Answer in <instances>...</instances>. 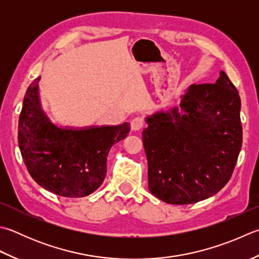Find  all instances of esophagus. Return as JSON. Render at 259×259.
<instances>
[{
  "instance_id": "esophagus-1",
  "label": "esophagus",
  "mask_w": 259,
  "mask_h": 259,
  "mask_svg": "<svg viewBox=\"0 0 259 259\" xmlns=\"http://www.w3.org/2000/svg\"><path fill=\"white\" fill-rule=\"evenodd\" d=\"M145 126V119L143 116H136L131 120V129L135 131H138Z\"/></svg>"
}]
</instances>
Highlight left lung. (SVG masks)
Here are the masks:
<instances>
[{
	"mask_svg": "<svg viewBox=\"0 0 259 259\" xmlns=\"http://www.w3.org/2000/svg\"><path fill=\"white\" fill-rule=\"evenodd\" d=\"M180 114L147 118L143 143L148 189L168 204L195 203L218 193L234 173L242 144L240 96L221 70L214 84H193Z\"/></svg>",
	"mask_w": 259,
	"mask_h": 259,
	"instance_id": "1",
	"label": "left lung"
}]
</instances>
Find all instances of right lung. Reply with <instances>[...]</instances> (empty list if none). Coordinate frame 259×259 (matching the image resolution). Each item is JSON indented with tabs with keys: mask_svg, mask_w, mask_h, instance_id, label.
Here are the masks:
<instances>
[{
	"mask_svg": "<svg viewBox=\"0 0 259 259\" xmlns=\"http://www.w3.org/2000/svg\"><path fill=\"white\" fill-rule=\"evenodd\" d=\"M35 78L25 92L18 141L24 165L34 182L52 193L83 197L103 183L106 159L114 144L128 136L130 124L59 128L40 106Z\"/></svg>",
	"mask_w": 259,
	"mask_h": 259,
	"instance_id": "1",
	"label": "right lung"
}]
</instances>
